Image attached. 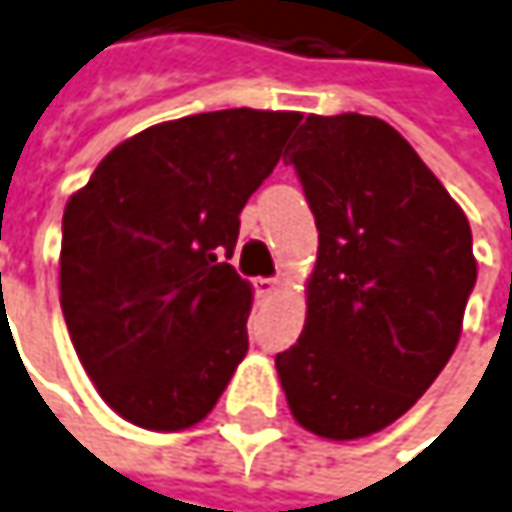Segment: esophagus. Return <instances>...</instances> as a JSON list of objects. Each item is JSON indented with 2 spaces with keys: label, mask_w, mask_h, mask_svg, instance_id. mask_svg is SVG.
Wrapping results in <instances>:
<instances>
[{
  "label": "esophagus",
  "mask_w": 512,
  "mask_h": 512,
  "mask_svg": "<svg viewBox=\"0 0 512 512\" xmlns=\"http://www.w3.org/2000/svg\"><path fill=\"white\" fill-rule=\"evenodd\" d=\"M275 290H278V281L275 278H255V293L260 299H269Z\"/></svg>",
  "instance_id": "obj_1"
}]
</instances>
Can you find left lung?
<instances>
[{
    "instance_id": "8db88e82",
    "label": "left lung",
    "mask_w": 512,
    "mask_h": 512,
    "mask_svg": "<svg viewBox=\"0 0 512 512\" xmlns=\"http://www.w3.org/2000/svg\"><path fill=\"white\" fill-rule=\"evenodd\" d=\"M293 149L319 252L302 337L275 369L302 428L360 440L404 416L457 349L472 228L384 119L310 114Z\"/></svg>"
}]
</instances>
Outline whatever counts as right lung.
I'll return each instance as SVG.
<instances>
[{
  "label": "right lung",
  "instance_id": "add662e5",
  "mask_svg": "<svg viewBox=\"0 0 512 512\" xmlns=\"http://www.w3.org/2000/svg\"><path fill=\"white\" fill-rule=\"evenodd\" d=\"M299 122L252 108L161 122L70 196L61 310L84 372L131 425L193 428L246 357L252 287L222 260Z\"/></svg>",
  "mask_w": 512,
  "mask_h": 512
}]
</instances>
